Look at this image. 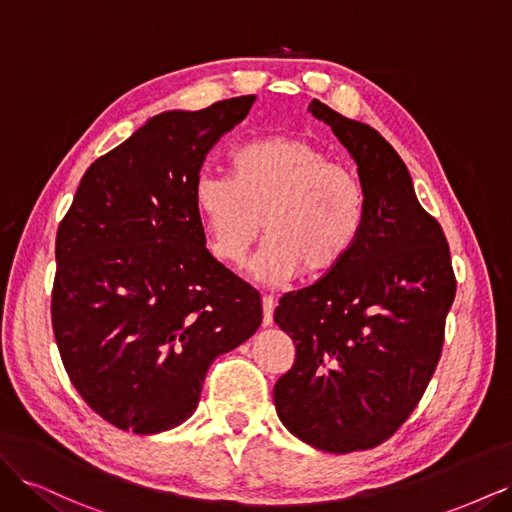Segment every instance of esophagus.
I'll return each instance as SVG.
<instances>
[{
	"label": "esophagus",
	"instance_id": "34e87169",
	"mask_svg": "<svg viewBox=\"0 0 512 512\" xmlns=\"http://www.w3.org/2000/svg\"><path fill=\"white\" fill-rule=\"evenodd\" d=\"M273 312H275V299L265 294V297H262V327H271Z\"/></svg>",
	"mask_w": 512,
	"mask_h": 512
}]
</instances>
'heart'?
<instances>
[{"instance_id": "1", "label": "heart", "mask_w": 512, "mask_h": 512, "mask_svg": "<svg viewBox=\"0 0 512 512\" xmlns=\"http://www.w3.org/2000/svg\"><path fill=\"white\" fill-rule=\"evenodd\" d=\"M230 173H200L194 181L209 250L226 265H243L260 222L267 243L254 273L265 284L288 282L301 271L309 280L327 277L359 243L367 215L363 185L307 138L245 143L232 153Z\"/></svg>"}]
</instances>
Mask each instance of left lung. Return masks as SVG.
Listing matches in <instances>:
<instances>
[{
	"label": "left lung",
	"mask_w": 512,
	"mask_h": 512,
	"mask_svg": "<svg viewBox=\"0 0 512 512\" xmlns=\"http://www.w3.org/2000/svg\"><path fill=\"white\" fill-rule=\"evenodd\" d=\"M307 111L348 149L367 215L342 267L280 299L273 320L297 356L273 401L292 436L346 455L389 440L421 401L457 282L442 226L418 203L391 143L320 100Z\"/></svg>",
	"instance_id": "1"
}]
</instances>
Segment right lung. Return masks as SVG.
I'll return each instance as SVG.
<instances>
[{"label": "right lung", "mask_w": 512, "mask_h": 512, "mask_svg": "<svg viewBox=\"0 0 512 512\" xmlns=\"http://www.w3.org/2000/svg\"><path fill=\"white\" fill-rule=\"evenodd\" d=\"M256 96L164 111L87 168L57 228L53 333L74 389L111 425L168 431L209 365L250 339L260 294L207 250L194 181Z\"/></svg>", "instance_id": "add662e5"}]
</instances>
